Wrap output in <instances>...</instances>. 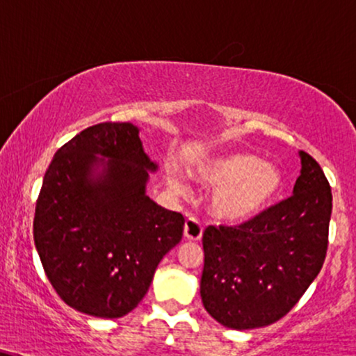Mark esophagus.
<instances>
[{"instance_id": "esophagus-1", "label": "esophagus", "mask_w": 356, "mask_h": 356, "mask_svg": "<svg viewBox=\"0 0 356 356\" xmlns=\"http://www.w3.org/2000/svg\"><path fill=\"white\" fill-rule=\"evenodd\" d=\"M184 237H186L187 241H200V237H202V225H200V222L194 219V217H189V219L186 220V225H184Z\"/></svg>"}]
</instances>
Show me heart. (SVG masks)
Wrapping results in <instances>:
<instances>
[{"label":"heart","mask_w":356,"mask_h":356,"mask_svg":"<svg viewBox=\"0 0 356 356\" xmlns=\"http://www.w3.org/2000/svg\"><path fill=\"white\" fill-rule=\"evenodd\" d=\"M192 174L213 187L211 211L224 222H247L268 209L284 186L280 169L248 152H229L194 165ZM175 189L184 192L181 182Z\"/></svg>","instance_id":"b5f03b06"}]
</instances>
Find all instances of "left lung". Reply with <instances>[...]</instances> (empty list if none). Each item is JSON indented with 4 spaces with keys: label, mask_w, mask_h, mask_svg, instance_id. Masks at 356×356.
Wrapping results in <instances>:
<instances>
[{
    "label": "left lung",
    "mask_w": 356,
    "mask_h": 356,
    "mask_svg": "<svg viewBox=\"0 0 356 356\" xmlns=\"http://www.w3.org/2000/svg\"><path fill=\"white\" fill-rule=\"evenodd\" d=\"M293 195L237 227H207L200 297L205 310L234 330L267 327L292 310L322 270L332 189L322 167L298 152Z\"/></svg>",
    "instance_id": "left-lung-1"
}]
</instances>
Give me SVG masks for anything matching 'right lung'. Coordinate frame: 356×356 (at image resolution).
Here are the masks:
<instances>
[{
	"mask_svg": "<svg viewBox=\"0 0 356 356\" xmlns=\"http://www.w3.org/2000/svg\"><path fill=\"white\" fill-rule=\"evenodd\" d=\"M156 170L131 122L96 124L54 154L34 245L53 289L81 314L119 318L134 310L162 257L181 242L182 213L145 194Z\"/></svg>",
	"mask_w": 356,
	"mask_h": 356,
	"instance_id": "obj_1",
	"label": "right lung"
}]
</instances>
